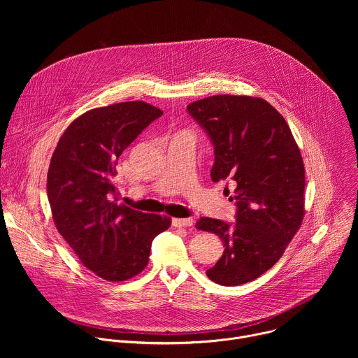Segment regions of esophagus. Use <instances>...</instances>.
Returning a JSON list of instances; mask_svg holds the SVG:
<instances>
[{
    "label": "esophagus",
    "mask_w": 358,
    "mask_h": 358,
    "mask_svg": "<svg viewBox=\"0 0 358 358\" xmlns=\"http://www.w3.org/2000/svg\"><path fill=\"white\" fill-rule=\"evenodd\" d=\"M173 225L177 228H188V227L194 225V220L192 218H174Z\"/></svg>",
    "instance_id": "34e87169"
}]
</instances>
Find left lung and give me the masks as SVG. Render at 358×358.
<instances>
[{
	"mask_svg": "<svg viewBox=\"0 0 358 358\" xmlns=\"http://www.w3.org/2000/svg\"><path fill=\"white\" fill-rule=\"evenodd\" d=\"M187 109L213 140V181L229 178L235 184L236 222H196L225 246L207 276L238 286L269 271L299 231L304 217L303 159L286 120L265 99L215 94Z\"/></svg>",
	"mask_w": 358,
	"mask_h": 358,
	"instance_id": "1",
	"label": "left lung"
}]
</instances>
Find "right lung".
<instances>
[{
	"instance_id": "right-lung-1",
	"label": "right lung",
	"mask_w": 358,
	"mask_h": 358,
	"mask_svg": "<svg viewBox=\"0 0 358 358\" xmlns=\"http://www.w3.org/2000/svg\"><path fill=\"white\" fill-rule=\"evenodd\" d=\"M163 115L143 100L96 108L61 136L48 170V199L58 232L99 278L123 282L148 264L151 242L171 225L113 199L117 159Z\"/></svg>"
}]
</instances>
